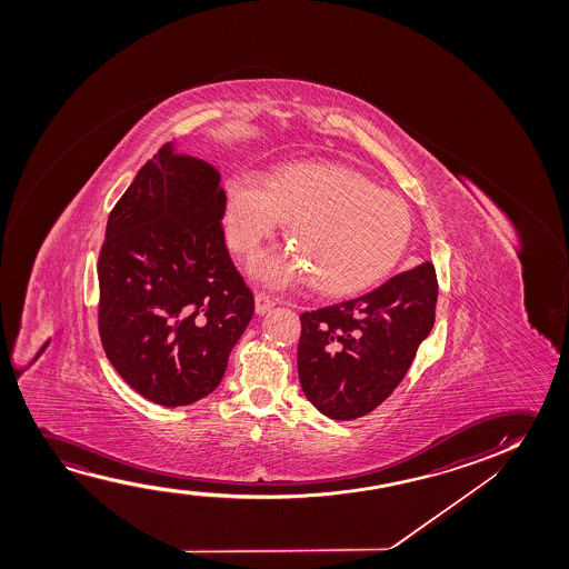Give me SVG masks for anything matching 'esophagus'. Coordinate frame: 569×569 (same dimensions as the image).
<instances>
[{
  "label": "esophagus",
  "mask_w": 569,
  "mask_h": 569,
  "mask_svg": "<svg viewBox=\"0 0 569 569\" xmlns=\"http://www.w3.org/2000/svg\"><path fill=\"white\" fill-rule=\"evenodd\" d=\"M254 301H257V312L258 315H264V312L270 311L276 301H273L272 296H268L266 291H257V296H254Z\"/></svg>",
  "instance_id": "obj_1"
}]
</instances>
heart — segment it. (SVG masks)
<instances>
[{"instance_id": "obj_1", "label": "heart", "mask_w": 569, "mask_h": 569, "mask_svg": "<svg viewBox=\"0 0 569 569\" xmlns=\"http://www.w3.org/2000/svg\"><path fill=\"white\" fill-rule=\"evenodd\" d=\"M283 218L293 249L260 254L254 273L273 286L307 273L312 288L328 296L353 293L382 278L412 234L400 196L343 167L299 163L270 182L252 172L229 182L227 239L237 252L252 254Z\"/></svg>"}]
</instances>
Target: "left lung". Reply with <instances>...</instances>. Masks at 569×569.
I'll use <instances>...</instances> for the list:
<instances>
[{
    "label": "left lung",
    "instance_id": "obj_1",
    "mask_svg": "<svg viewBox=\"0 0 569 569\" xmlns=\"http://www.w3.org/2000/svg\"><path fill=\"white\" fill-rule=\"evenodd\" d=\"M429 260L369 293L305 311L297 348L305 397L332 420H356L390 397L436 322Z\"/></svg>",
    "mask_w": 569,
    "mask_h": 569
}]
</instances>
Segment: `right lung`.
<instances>
[{
	"instance_id": "1",
	"label": "right lung",
	"mask_w": 569,
	"mask_h": 569,
	"mask_svg": "<svg viewBox=\"0 0 569 569\" xmlns=\"http://www.w3.org/2000/svg\"><path fill=\"white\" fill-rule=\"evenodd\" d=\"M219 172L164 143L110 211L99 336L112 367L159 406L208 397L254 312L229 257Z\"/></svg>"
}]
</instances>
